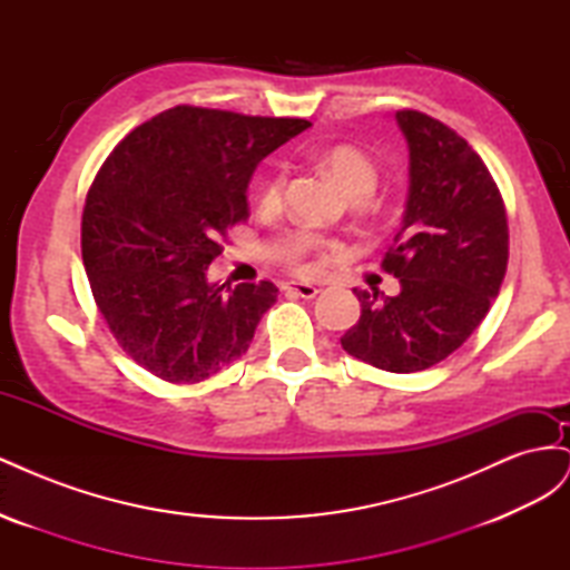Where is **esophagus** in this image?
<instances>
[{"label": "esophagus", "instance_id": "esophagus-1", "mask_svg": "<svg viewBox=\"0 0 570 570\" xmlns=\"http://www.w3.org/2000/svg\"><path fill=\"white\" fill-rule=\"evenodd\" d=\"M285 292H287V295H295V297H302V299H314L318 295V287L308 285V283H287Z\"/></svg>", "mask_w": 570, "mask_h": 570}]
</instances>
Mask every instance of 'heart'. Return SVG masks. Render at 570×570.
<instances>
[{
	"label": "heart",
	"mask_w": 570,
	"mask_h": 570,
	"mask_svg": "<svg viewBox=\"0 0 570 570\" xmlns=\"http://www.w3.org/2000/svg\"><path fill=\"white\" fill-rule=\"evenodd\" d=\"M323 164L335 176V180L347 189L352 197H368L377 183V168L366 151L352 145H335L323 154ZM285 193V174L275 170L258 187V204L264 209H278ZM283 262L302 275H312L321 268L323 258L327 256V243L323 237L299 230L289 235L281 245Z\"/></svg>",
	"instance_id": "obj_1"
}]
</instances>
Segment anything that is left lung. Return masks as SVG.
Segmentation results:
<instances>
[{
	"label": "left lung",
	"instance_id": "1",
	"mask_svg": "<svg viewBox=\"0 0 570 570\" xmlns=\"http://www.w3.org/2000/svg\"><path fill=\"white\" fill-rule=\"evenodd\" d=\"M409 145V197L383 268L396 297L354 289L361 316L342 350L390 373L440 364L488 316L509 262L504 199L488 166L450 126L396 111Z\"/></svg>",
	"mask_w": 570,
	"mask_h": 570
}]
</instances>
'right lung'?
I'll return each instance as SVG.
<instances>
[{
  "label": "right lung",
  "mask_w": 570,
  "mask_h": 570,
  "mask_svg": "<svg viewBox=\"0 0 570 570\" xmlns=\"http://www.w3.org/2000/svg\"><path fill=\"white\" fill-rule=\"evenodd\" d=\"M304 118L174 107L101 164L82 209V264L124 352L166 383H199L249 350L278 299L268 281H206L228 228L249 216L256 164Z\"/></svg>",
  "instance_id": "add662e5"
}]
</instances>
